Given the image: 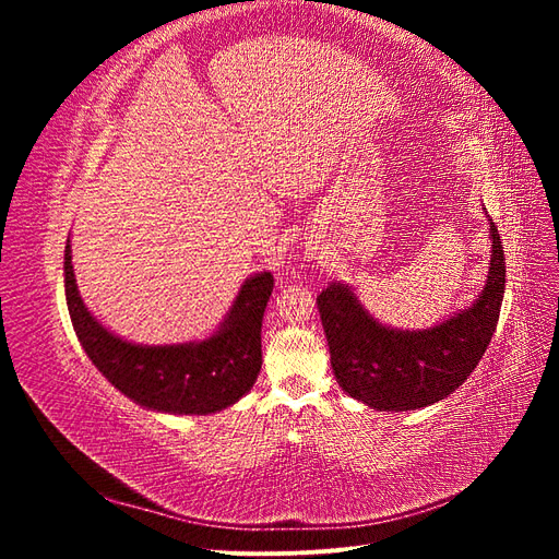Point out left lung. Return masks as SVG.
<instances>
[{
  "instance_id": "1",
  "label": "left lung",
  "mask_w": 559,
  "mask_h": 559,
  "mask_svg": "<svg viewBox=\"0 0 559 559\" xmlns=\"http://www.w3.org/2000/svg\"><path fill=\"white\" fill-rule=\"evenodd\" d=\"M489 222V273L478 298L441 324L408 331L370 314L352 286L331 282L317 296L337 384L373 411H415L448 399L492 341L506 289L499 230Z\"/></svg>"
}]
</instances>
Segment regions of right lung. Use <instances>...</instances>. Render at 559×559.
Masks as SVG:
<instances>
[{
	"label": "right lung",
	"instance_id": "1",
	"mask_svg": "<svg viewBox=\"0 0 559 559\" xmlns=\"http://www.w3.org/2000/svg\"><path fill=\"white\" fill-rule=\"evenodd\" d=\"M273 284L265 270L247 277L205 341L140 345L111 333L93 317L79 294L70 240L64 247L67 310L81 347L123 396L167 415H212L249 392L261 370V326Z\"/></svg>",
	"mask_w": 559,
	"mask_h": 559
}]
</instances>
